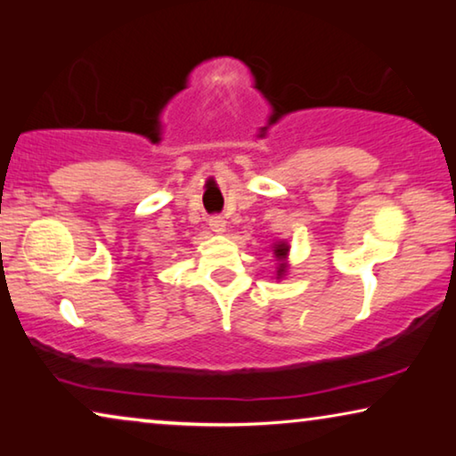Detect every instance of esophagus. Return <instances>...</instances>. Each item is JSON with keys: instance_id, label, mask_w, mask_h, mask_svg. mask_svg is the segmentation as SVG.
<instances>
[{"instance_id": "34e87169", "label": "esophagus", "mask_w": 456, "mask_h": 456, "mask_svg": "<svg viewBox=\"0 0 456 456\" xmlns=\"http://www.w3.org/2000/svg\"><path fill=\"white\" fill-rule=\"evenodd\" d=\"M209 228H211V232L224 234V232H226V220H224V217H220V216L209 217Z\"/></svg>"}]
</instances>
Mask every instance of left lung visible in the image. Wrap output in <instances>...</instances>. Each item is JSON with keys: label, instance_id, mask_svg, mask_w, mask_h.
<instances>
[{"label": "left lung", "instance_id": "8db88e82", "mask_svg": "<svg viewBox=\"0 0 456 456\" xmlns=\"http://www.w3.org/2000/svg\"><path fill=\"white\" fill-rule=\"evenodd\" d=\"M272 253L273 257H276V280H282L286 276V272H289V255H290V245L286 240H276L272 245Z\"/></svg>", "mask_w": 456, "mask_h": 456}]
</instances>
